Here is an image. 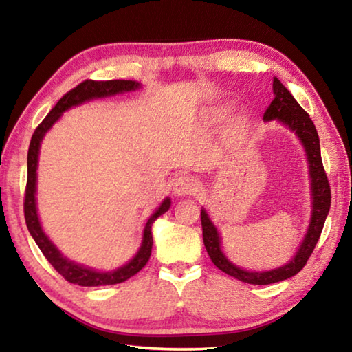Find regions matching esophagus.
<instances>
[{"mask_svg": "<svg viewBox=\"0 0 352 352\" xmlns=\"http://www.w3.org/2000/svg\"><path fill=\"white\" fill-rule=\"evenodd\" d=\"M199 188V183L197 180L192 175H178L177 178H174V183H172V189H174V194L177 195H189V194H194L195 190Z\"/></svg>", "mask_w": 352, "mask_h": 352, "instance_id": "34e87169", "label": "esophagus"}]
</instances>
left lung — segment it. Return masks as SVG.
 <instances>
[{"instance_id":"1","label":"left lung","mask_w":352,"mask_h":352,"mask_svg":"<svg viewBox=\"0 0 352 352\" xmlns=\"http://www.w3.org/2000/svg\"><path fill=\"white\" fill-rule=\"evenodd\" d=\"M273 93H275V99L272 104L267 107L264 113L265 121H272V119H278L284 126H287L292 132L300 138L302 146L306 148L307 163H309V174H311V186H312V217L311 223H309L307 233L305 236V241L301 242L300 248H298L296 254L292 258L287 264L279 267L275 270L269 272H248L243 270L241 267L234 265L233 262L226 259L222 248H220V237L217 233V228L208 217L205 210H201V230H204V243L208 254H210L211 261L219 270L225 272L226 275L239 279L242 283L248 284H273L284 281L290 276L296 275L302 267L306 265L307 259L311 258L315 245L320 239L321 230H323L324 220L327 217L331 208V186L327 182L326 172L323 168V162H321V152H320V138L315 129L312 119L309 118L307 113L302 110V107L296 102L295 98L292 96L290 91L285 88L278 77L273 79Z\"/></svg>"}]
</instances>
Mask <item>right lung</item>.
I'll return each instance as SVG.
<instances>
[{"instance_id":"obj_1","label":"right lung","mask_w":352,"mask_h":352,"mask_svg":"<svg viewBox=\"0 0 352 352\" xmlns=\"http://www.w3.org/2000/svg\"><path fill=\"white\" fill-rule=\"evenodd\" d=\"M141 85L135 80H83L79 85L69 90L60 100L54 105L47 116L38 124L35 132L31 138V144H29L28 151V183H26V192H25V219L26 225L31 236L34 237L35 243H37L41 253L45 258L50 261V264L60 273V275L67 279L68 283L85 285V287H94V285H111L124 283L126 279L136 275L142 267L147 264L148 258L152 253V223L157 220L162 214L169 210L170 199H164V201L157 211H155L151 217H148L147 223L144 226V233H142V242L135 254V258L127 262L126 265L119 267L116 270L111 272H96L88 267H83L80 264H74L73 261L65 258V256L58 252L57 247L52 243L47 236L41 230L40 220L37 216V205H35V189H37V164H38V152H40V142L43 140L45 133L52 127L58 118L62 116L63 111H67L71 107L80 105L87 100L98 99V98H107L113 96V94L133 91Z\"/></svg>"}]
</instances>
